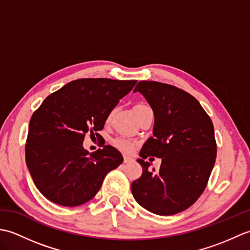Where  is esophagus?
Returning a JSON list of instances; mask_svg holds the SVG:
<instances>
[{
	"label": "esophagus",
	"mask_w": 250,
	"mask_h": 250,
	"mask_svg": "<svg viewBox=\"0 0 250 250\" xmlns=\"http://www.w3.org/2000/svg\"><path fill=\"white\" fill-rule=\"evenodd\" d=\"M131 161H133V158L128 157V156H124V162L125 163H129Z\"/></svg>",
	"instance_id": "obj_1"
}]
</instances>
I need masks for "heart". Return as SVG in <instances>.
I'll list each match as a JSON object with an SVG mask.
<instances>
[{"mask_svg": "<svg viewBox=\"0 0 250 250\" xmlns=\"http://www.w3.org/2000/svg\"><path fill=\"white\" fill-rule=\"evenodd\" d=\"M140 106H144V104H136L134 107H140ZM109 117L110 115L108 116L107 119H109ZM113 145L117 149H119L120 151L125 153H130L134 149V143L128 139H125V137H117V139L113 141Z\"/></svg>", "mask_w": 250, "mask_h": 250, "instance_id": "heart-1", "label": "heart"}]
</instances>
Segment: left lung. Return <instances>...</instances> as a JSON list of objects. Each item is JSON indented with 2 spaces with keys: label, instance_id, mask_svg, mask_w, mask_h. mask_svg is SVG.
<instances>
[{
  "label": "left lung",
  "instance_id": "8db88e82",
  "mask_svg": "<svg viewBox=\"0 0 250 250\" xmlns=\"http://www.w3.org/2000/svg\"><path fill=\"white\" fill-rule=\"evenodd\" d=\"M155 115L153 136L137 159L142 176L131 185L135 201L153 214L169 216L192 205L206 188L217 145L214 125L199 101L172 84L143 81L136 84ZM163 159L159 171L144 160Z\"/></svg>",
  "mask_w": 250,
  "mask_h": 250
}]
</instances>
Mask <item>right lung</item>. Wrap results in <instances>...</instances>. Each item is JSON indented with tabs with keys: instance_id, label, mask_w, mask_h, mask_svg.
<instances>
[{
	"instance_id": "add662e5",
	"label": "right lung",
	"mask_w": 250,
	"mask_h": 250,
	"mask_svg": "<svg viewBox=\"0 0 250 250\" xmlns=\"http://www.w3.org/2000/svg\"><path fill=\"white\" fill-rule=\"evenodd\" d=\"M136 81L82 78L48 95L31 117L25 162L36 188L56 204L74 207L98 193L124 161L110 145L89 153L84 135L103 129L110 111ZM98 139L102 137L95 133Z\"/></svg>"
}]
</instances>
